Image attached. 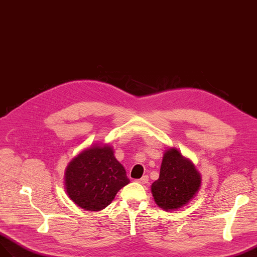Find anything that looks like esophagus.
<instances>
[{
	"label": "esophagus",
	"mask_w": 257,
	"mask_h": 257,
	"mask_svg": "<svg viewBox=\"0 0 257 257\" xmlns=\"http://www.w3.org/2000/svg\"><path fill=\"white\" fill-rule=\"evenodd\" d=\"M148 180H149V178H148V176L146 175V176H143L142 178H140V179H136V182L137 183H140V184H147L148 183Z\"/></svg>",
	"instance_id": "34e87169"
}]
</instances>
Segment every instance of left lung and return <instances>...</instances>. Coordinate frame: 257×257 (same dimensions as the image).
Listing matches in <instances>:
<instances>
[{"mask_svg":"<svg viewBox=\"0 0 257 257\" xmlns=\"http://www.w3.org/2000/svg\"><path fill=\"white\" fill-rule=\"evenodd\" d=\"M201 177L189 160L175 149L165 151L159 179L151 185L156 203L165 211L184 206L195 197Z\"/></svg>","mask_w":257,"mask_h":257,"instance_id":"1","label":"left lung"}]
</instances>
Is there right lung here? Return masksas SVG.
Listing matches in <instances>:
<instances>
[{
    "instance_id": "1",
    "label": "right lung",
    "mask_w": 257,
    "mask_h": 257,
    "mask_svg": "<svg viewBox=\"0 0 257 257\" xmlns=\"http://www.w3.org/2000/svg\"><path fill=\"white\" fill-rule=\"evenodd\" d=\"M68 196L87 211H100L130 183L126 172L109 146L82 151L69 163L65 174Z\"/></svg>"
}]
</instances>
